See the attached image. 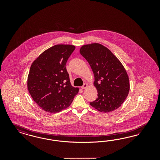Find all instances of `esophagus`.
<instances>
[{
  "label": "esophagus",
  "mask_w": 160,
  "mask_h": 160,
  "mask_svg": "<svg viewBox=\"0 0 160 160\" xmlns=\"http://www.w3.org/2000/svg\"><path fill=\"white\" fill-rule=\"evenodd\" d=\"M87 87H88V85H87V84L85 83V84H83L82 86V89H86Z\"/></svg>",
  "instance_id": "obj_1"
}]
</instances>
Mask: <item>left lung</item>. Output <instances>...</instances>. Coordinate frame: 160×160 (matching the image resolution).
Here are the masks:
<instances>
[{"label": "left lung", "instance_id": "8db88e82", "mask_svg": "<svg viewBox=\"0 0 160 160\" xmlns=\"http://www.w3.org/2000/svg\"><path fill=\"white\" fill-rule=\"evenodd\" d=\"M80 53L86 59L94 76L97 99L90 104L103 112L121 106L130 90L129 78L125 68L112 52L101 44L83 45Z\"/></svg>", "mask_w": 160, "mask_h": 160}]
</instances>
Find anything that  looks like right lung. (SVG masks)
Returning a JSON list of instances; mask_svg holds the SVG:
<instances>
[{"mask_svg":"<svg viewBox=\"0 0 160 160\" xmlns=\"http://www.w3.org/2000/svg\"><path fill=\"white\" fill-rule=\"evenodd\" d=\"M75 49L56 44L44 51L32 63L28 88L34 102L45 112L56 113L70 106L79 88L72 86L66 64Z\"/></svg>","mask_w":160,"mask_h":160,"instance_id":"right-lung-1","label":"right lung"}]
</instances>
